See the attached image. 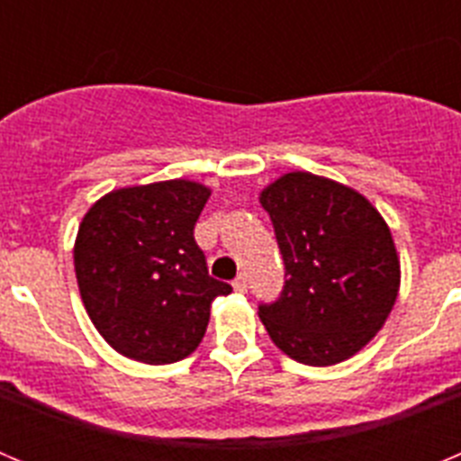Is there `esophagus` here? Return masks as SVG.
Returning <instances> with one entry per match:
<instances>
[{"label": "esophagus", "instance_id": "34e87169", "mask_svg": "<svg viewBox=\"0 0 461 461\" xmlns=\"http://www.w3.org/2000/svg\"><path fill=\"white\" fill-rule=\"evenodd\" d=\"M233 291L235 293H247V275H240L238 279L233 281Z\"/></svg>", "mask_w": 461, "mask_h": 461}]
</instances>
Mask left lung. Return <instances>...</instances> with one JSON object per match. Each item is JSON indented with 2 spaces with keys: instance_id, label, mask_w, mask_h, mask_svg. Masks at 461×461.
<instances>
[{
  "instance_id": "obj_1",
  "label": "left lung",
  "mask_w": 461,
  "mask_h": 461,
  "mask_svg": "<svg viewBox=\"0 0 461 461\" xmlns=\"http://www.w3.org/2000/svg\"><path fill=\"white\" fill-rule=\"evenodd\" d=\"M286 266L276 303L258 309L291 360L330 367L362 351L399 295V254L381 212L351 186L293 170L258 194Z\"/></svg>"
}]
</instances>
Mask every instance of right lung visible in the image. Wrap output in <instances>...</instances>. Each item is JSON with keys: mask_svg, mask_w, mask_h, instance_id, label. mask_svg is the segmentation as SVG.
Wrapping results in <instances>:
<instances>
[{"mask_svg": "<svg viewBox=\"0 0 461 461\" xmlns=\"http://www.w3.org/2000/svg\"><path fill=\"white\" fill-rule=\"evenodd\" d=\"M195 180L120 186L87 210L73 244L80 297L120 356L170 365L205 337L210 304L233 288L207 275L194 226L210 198Z\"/></svg>", "mask_w": 461, "mask_h": 461, "instance_id": "add662e5", "label": "right lung"}]
</instances>
